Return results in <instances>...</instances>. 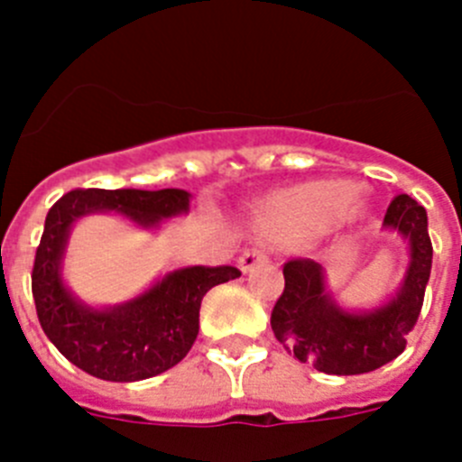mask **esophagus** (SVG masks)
Returning a JSON list of instances; mask_svg holds the SVG:
<instances>
[{
    "mask_svg": "<svg viewBox=\"0 0 462 462\" xmlns=\"http://www.w3.org/2000/svg\"><path fill=\"white\" fill-rule=\"evenodd\" d=\"M266 259H268L266 250H261V247H250V250H245L243 256H240V271L250 273L252 268L263 263Z\"/></svg>",
    "mask_w": 462,
    "mask_h": 462,
    "instance_id": "34e87169",
    "label": "esophagus"
}]
</instances>
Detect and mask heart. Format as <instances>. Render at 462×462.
Wrapping results in <instances>:
<instances>
[{
  "instance_id": "1",
  "label": "heart",
  "mask_w": 462,
  "mask_h": 462,
  "mask_svg": "<svg viewBox=\"0 0 462 462\" xmlns=\"http://www.w3.org/2000/svg\"><path fill=\"white\" fill-rule=\"evenodd\" d=\"M356 210L358 196L352 182L317 180L273 196L263 226L280 238H303L328 222H345Z\"/></svg>"
}]
</instances>
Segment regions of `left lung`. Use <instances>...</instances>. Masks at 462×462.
<instances>
[{"instance_id": "8db88e82", "label": "left lung", "mask_w": 462, "mask_h": 462, "mask_svg": "<svg viewBox=\"0 0 462 462\" xmlns=\"http://www.w3.org/2000/svg\"><path fill=\"white\" fill-rule=\"evenodd\" d=\"M383 226L410 243V268L400 291L382 308L370 312L337 308L326 293L324 268L312 259H291L282 268L284 291L271 314L273 333L289 354L319 373H373L405 352L432 266L426 208L398 194L383 215Z\"/></svg>"}]
</instances>
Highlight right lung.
Here are the masks:
<instances>
[{
	"label": "right lung",
	"instance_id": "add662e5",
	"mask_svg": "<svg viewBox=\"0 0 462 462\" xmlns=\"http://www.w3.org/2000/svg\"><path fill=\"white\" fill-rule=\"evenodd\" d=\"M116 210L143 228L189 210L185 189H73L48 210L32 268L36 314L48 340L92 377L138 382L178 365L199 336V310L212 287L240 277L234 266H189L129 303L94 310L62 282V256L73 222Z\"/></svg>",
	"mask_w": 462,
	"mask_h": 462
}]
</instances>
